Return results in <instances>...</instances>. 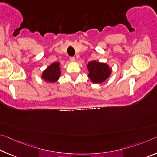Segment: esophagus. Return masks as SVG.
<instances>
[{"instance_id":"esophagus-1","label":"esophagus","mask_w":157,"mask_h":157,"mask_svg":"<svg viewBox=\"0 0 157 157\" xmlns=\"http://www.w3.org/2000/svg\"><path fill=\"white\" fill-rule=\"evenodd\" d=\"M69 59H70V61H73V62L75 61V58L74 56H70Z\"/></svg>"}]
</instances>
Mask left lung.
<instances>
[{
    "label": "left lung",
    "instance_id": "left-lung-1",
    "mask_svg": "<svg viewBox=\"0 0 157 157\" xmlns=\"http://www.w3.org/2000/svg\"><path fill=\"white\" fill-rule=\"evenodd\" d=\"M89 78L94 83H101L105 80L111 74V69L105 63L96 61H90L87 66Z\"/></svg>",
    "mask_w": 157,
    "mask_h": 157
}]
</instances>
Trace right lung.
Masks as SVG:
<instances>
[{"label":"right lung","mask_w":157,"mask_h":157,"mask_svg":"<svg viewBox=\"0 0 157 157\" xmlns=\"http://www.w3.org/2000/svg\"><path fill=\"white\" fill-rule=\"evenodd\" d=\"M59 63H53L51 66L47 67V68L43 72L42 78L49 82H55L58 80L61 75Z\"/></svg>","instance_id":"obj_1"}]
</instances>
